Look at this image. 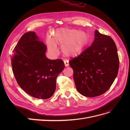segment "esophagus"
<instances>
[{
	"label": "esophagus",
	"mask_w": 130,
	"mask_h": 130,
	"mask_svg": "<svg viewBox=\"0 0 130 130\" xmlns=\"http://www.w3.org/2000/svg\"><path fill=\"white\" fill-rule=\"evenodd\" d=\"M64 64H65L66 67L69 66V62L67 60H64Z\"/></svg>",
	"instance_id": "1"
}]
</instances>
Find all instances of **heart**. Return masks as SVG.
Returning <instances> with one entry per match:
<instances>
[{"instance_id": "1", "label": "heart", "mask_w": 130, "mask_h": 130, "mask_svg": "<svg viewBox=\"0 0 130 130\" xmlns=\"http://www.w3.org/2000/svg\"><path fill=\"white\" fill-rule=\"evenodd\" d=\"M88 40L87 34L83 31L76 29L60 28L54 31L52 38H47L46 43L51 52H56V43L62 45L61 49L65 55L75 56L83 51Z\"/></svg>"}]
</instances>
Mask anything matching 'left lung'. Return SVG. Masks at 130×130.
Returning <instances> with one entry per match:
<instances>
[{"instance_id": "obj_1", "label": "left lung", "mask_w": 130, "mask_h": 130, "mask_svg": "<svg viewBox=\"0 0 130 130\" xmlns=\"http://www.w3.org/2000/svg\"><path fill=\"white\" fill-rule=\"evenodd\" d=\"M77 91L87 97L105 93L111 87L119 70V60L112 38L95 31L92 45L69 61Z\"/></svg>"}]
</instances>
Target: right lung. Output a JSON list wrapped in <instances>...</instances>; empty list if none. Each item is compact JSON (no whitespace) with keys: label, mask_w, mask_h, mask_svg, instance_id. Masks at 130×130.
<instances>
[{"label":"right lung","mask_w":130,"mask_h":130,"mask_svg":"<svg viewBox=\"0 0 130 130\" xmlns=\"http://www.w3.org/2000/svg\"><path fill=\"white\" fill-rule=\"evenodd\" d=\"M46 46L34 32H26L15 46L11 58L12 71L18 84L30 96L41 99L52 96L56 78L64 68L61 59L49 60Z\"/></svg>","instance_id":"obj_1"}]
</instances>
